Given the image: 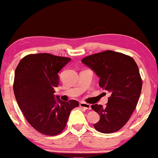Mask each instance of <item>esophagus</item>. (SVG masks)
<instances>
[{
	"mask_svg": "<svg viewBox=\"0 0 158 158\" xmlns=\"http://www.w3.org/2000/svg\"><path fill=\"white\" fill-rule=\"evenodd\" d=\"M80 106L82 108H84L85 110H91V106L89 104L85 103V102H80Z\"/></svg>",
	"mask_w": 158,
	"mask_h": 158,
	"instance_id": "obj_1",
	"label": "esophagus"
}]
</instances>
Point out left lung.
Returning <instances> with one entry per match:
<instances>
[{
	"label": "left lung",
	"instance_id": "left-lung-1",
	"mask_svg": "<svg viewBox=\"0 0 158 158\" xmlns=\"http://www.w3.org/2000/svg\"><path fill=\"white\" fill-rule=\"evenodd\" d=\"M81 61L99 77V86L110 93L105 107L97 104L91 106L100 117L94 127L104 134L120 130L131 118L142 91V81L136 61L112 51L91 55Z\"/></svg>",
	"mask_w": 158,
	"mask_h": 158
}]
</instances>
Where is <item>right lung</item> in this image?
<instances>
[{
  "label": "right lung",
  "instance_id": "obj_1",
  "mask_svg": "<svg viewBox=\"0 0 158 158\" xmlns=\"http://www.w3.org/2000/svg\"><path fill=\"white\" fill-rule=\"evenodd\" d=\"M71 59L50 54L24 56L14 73V92L20 110L28 123L38 132L54 136L62 131L75 100L63 102L55 97L59 73Z\"/></svg>",
  "mask_w": 158,
  "mask_h": 158
}]
</instances>
